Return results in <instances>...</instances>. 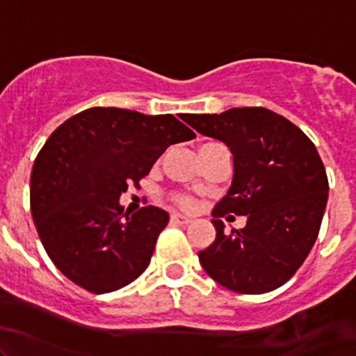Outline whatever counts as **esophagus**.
Masks as SVG:
<instances>
[{"label": "esophagus", "mask_w": 356, "mask_h": 356, "mask_svg": "<svg viewBox=\"0 0 356 356\" xmlns=\"http://www.w3.org/2000/svg\"><path fill=\"white\" fill-rule=\"evenodd\" d=\"M170 220L174 222V224H181V225H186V224H191V218L189 217H184V215H181V213H174L170 217Z\"/></svg>", "instance_id": "esophagus-1"}]
</instances>
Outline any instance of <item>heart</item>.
Instances as JSON below:
<instances>
[{
	"instance_id": "b5f03b06",
	"label": "heart",
	"mask_w": 356,
	"mask_h": 356,
	"mask_svg": "<svg viewBox=\"0 0 356 356\" xmlns=\"http://www.w3.org/2000/svg\"><path fill=\"white\" fill-rule=\"evenodd\" d=\"M175 200H177V203L181 204V207H184V208H189L193 204L191 200L186 198V196H177V198H175Z\"/></svg>"
}]
</instances>
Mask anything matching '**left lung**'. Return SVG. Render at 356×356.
Returning <instances> with one entry per match:
<instances>
[{
	"label": "left lung",
	"instance_id": "8db88e82",
	"mask_svg": "<svg viewBox=\"0 0 356 356\" xmlns=\"http://www.w3.org/2000/svg\"><path fill=\"white\" fill-rule=\"evenodd\" d=\"M182 120L225 143L234 163L231 188L211 213L215 241L198 253L201 267L236 293L281 288L317 241L327 204L317 148L293 122L261 106L186 113ZM225 213L246 214L247 225L225 235L220 220Z\"/></svg>",
	"mask_w": 356,
	"mask_h": 356
}]
</instances>
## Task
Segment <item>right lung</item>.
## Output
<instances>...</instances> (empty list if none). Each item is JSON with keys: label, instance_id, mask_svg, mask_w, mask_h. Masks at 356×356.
Masks as SVG:
<instances>
[{"label": "right lung", "instance_id": "add662e5", "mask_svg": "<svg viewBox=\"0 0 356 356\" xmlns=\"http://www.w3.org/2000/svg\"><path fill=\"white\" fill-rule=\"evenodd\" d=\"M193 138L174 115L102 106L74 115L49 136L32 167L31 211L63 275L103 294L146 270L168 213L152 204L124 213L120 195L168 146Z\"/></svg>", "mask_w": 356, "mask_h": 356}]
</instances>
